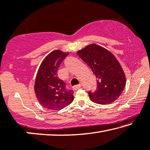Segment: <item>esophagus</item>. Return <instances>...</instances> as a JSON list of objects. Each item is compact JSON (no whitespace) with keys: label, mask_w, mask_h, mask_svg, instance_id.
Listing matches in <instances>:
<instances>
[{"label":"esophagus","mask_w":150,"mask_h":150,"mask_svg":"<svg viewBox=\"0 0 150 150\" xmlns=\"http://www.w3.org/2000/svg\"><path fill=\"white\" fill-rule=\"evenodd\" d=\"M81 84L79 83L78 85H76V86H73V89H74V90H77V89H79L80 88H81Z\"/></svg>","instance_id":"obj_1"}]
</instances>
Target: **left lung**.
I'll use <instances>...</instances> for the list:
<instances>
[{
	"instance_id": "left-lung-1",
	"label": "left lung",
	"mask_w": 150,
	"mask_h": 150,
	"mask_svg": "<svg viewBox=\"0 0 150 150\" xmlns=\"http://www.w3.org/2000/svg\"><path fill=\"white\" fill-rule=\"evenodd\" d=\"M77 54L96 77L97 88L94 91H89V99L100 104L115 102L126 83L124 71L116 57L110 51L96 44L87 46Z\"/></svg>"
}]
</instances>
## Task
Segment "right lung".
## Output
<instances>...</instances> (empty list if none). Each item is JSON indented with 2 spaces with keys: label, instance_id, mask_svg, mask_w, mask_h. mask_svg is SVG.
<instances>
[{
  "label": "right lung",
  "instance_id": "1",
  "mask_svg": "<svg viewBox=\"0 0 150 150\" xmlns=\"http://www.w3.org/2000/svg\"><path fill=\"white\" fill-rule=\"evenodd\" d=\"M68 52L52 51L42 62L35 78L34 90L40 104L49 110H58L73 101V91L57 77V71Z\"/></svg>",
  "mask_w": 150,
  "mask_h": 150
}]
</instances>
